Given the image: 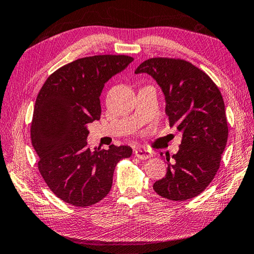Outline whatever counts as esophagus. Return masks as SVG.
I'll return each instance as SVG.
<instances>
[{
	"mask_svg": "<svg viewBox=\"0 0 254 254\" xmlns=\"http://www.w3.org/2000/svg\"><path fill=\"white\" fill-rule=\"evenodd\" d=\"M134 154H135V156L137 158H140V160H147V158H150L152 156V153L148 150H145V148H135Z\"/></svg>",
	"mask_w": 254,
	"mask_h": 254,
	"instance_id": "esophagus-1",
	"label": "esophagus"
}]
</instances>
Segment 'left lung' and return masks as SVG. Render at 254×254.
Masks as SVG:
<instances>
[{
  "label": "left lung",
  "mask_w": 254,
  "mask_h": 254,
  "mask_svg": "<svg viewBox=\"0 0 254 254\" xmlns=\"http://www.w3.org/2000/svg\"><path fill=\"white\" fill-rule=\"evenodd\" d=\"M135 73L150 74L161 87L170 127L182 133L180 150L166 155V176L154 183V190L175 201L196 197L215 177L227 144L219 89L208 74L183 59H147Z\"/></svg>",
  "instance_id": "obj_1"
}]
</instances>
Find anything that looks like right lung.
I'll use <instances>...</instances> for the list:
<instances>
[{"label": "right lung", "instance_id": "1", "mask_svg": "<svg viewBox=\"0 0 254 254\" xmlns=\"http://www.w3.org/2000/svg\"><path fill=\"white\" fill-rule=\"evenodd\" d=\"M132 62L124 55L77 59L52 73L38 93L32 144L44 181L64 202L87 207L103 199L111 190L118 162L131 156L127 145L91 151L87 126L100 119L104 83Z\"/></svg>", "mask_w": 254, "mask_h": 254}]
</instances>
